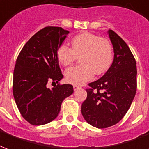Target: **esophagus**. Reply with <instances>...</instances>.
Instances as JSON below:
<instances>
[{
  "instance_id": "obj_1",
  "label": "esophagus",
  "mask_w": 149,
  "mask_h": 149,
  "mask_svg": "<svg viewBox=\"0 0 149 149\" xmlns=\"http://www.w3.org/2000/svg\"><path fill=\"white\" fill-rule=\"evenodd\" d=\"M80 86H77V85H73V89H74V91H77L78 89L80 88Z\"/></svg>"
}]
</instances>
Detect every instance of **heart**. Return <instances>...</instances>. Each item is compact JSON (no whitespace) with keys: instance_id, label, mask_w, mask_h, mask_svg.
I'll list each match as a JSON object with an SVG mask.
<instances>
[{"instance_id":"b5f03b06","label":"heart","mask_w":149,"mask_h":149,"mask_svg":"<svg viewBox=\"0 0 149 149\" xmlns=\"http://www.w3.org/2000/svg\"><path fill=\"white\" fill-rule=\"evenodd\" d=\"M71 48L65 45L58 49V58L62 65L67 66L81 55V65L66 69L65 77L67 82L81 85L91 80L94 74L105 73L113 61V47L107 38L90 32H83L71 40Z\"/></svg>"}]
</instances>
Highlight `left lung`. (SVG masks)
I'll return each mask as SVG.
<instances>
[{
	"mask_svg": "<svg viewBox=\"0 0 149 149\" xmlns=\"http://www.w3.org/2000/svg\"><path fill=\"white\" fill-rule=\"evenodd\" d=\"M113 45L114 60L110 69L90 88L81 106L88 123L99 129L115 125L130 109L136 91V61L130 49L112 30L107 31Z\"/></svg>",
	"mask_w": 149,
	"mask_h": 149,
	"instance_id": "obj_1",
	"label": "left lung"
}]
</instances>
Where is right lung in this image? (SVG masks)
Instances as JSON below:
<instances>
[{"label":"right lung","mask_w":149,"mask_h":149,"mask_svg":"<svg viewBox=\"0 0 149 149\" xmlns=\"http://www.w3.org/2000/svg\"><path fill=\"white\" fill-rule=\"evenodd\" d=\"M59 27H44L35 34L19 54L13 73V96L24 119L41 125L54 120L63 100L71 95V84H58L50 89L47 83L62 78L58 49L69 34Z\"/></svg>","instance_id":"obj_1"}]
</instances>
